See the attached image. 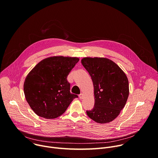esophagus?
Masks as SVG:
<instances>
[{"instance_id":"esophagus-1","label":"esophagus","mask_w":158,"mask_h":158,"mask_svg":"<svg viewBox=\"0 0 158 158\" xmlns=\"http://www.w3.org/2000/svg\"><path fill=\"white\" fill-rule=\"evenodd\" d=\"M79 98H80L81 99H83V98H84V96H83V94H82V93H81V94L79 95Z\"/></svg>"}]
</instances>
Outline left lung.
<instances>
[{
  "label": "left lung",
  "mask_w": 158,
  "mask_h": 158,
  "mask_svg": "<svg viewBox=\"0 0 158 158\" xmlns=\"http://www.w3.org/2000/svg\"><path fill=\"white\" fill-rule=\"evenodd\" d=\"M81 63L91 76L94 89V106L86 110L87 116L101 124L113 121L129 96L126 75L115 62L106 58L85 57Z\"/></svg>",
  "instance_id": "left-lung-1"
}]
</instances>
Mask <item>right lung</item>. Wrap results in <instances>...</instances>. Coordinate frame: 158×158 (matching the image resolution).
<instances>
[{"label":"right lung","instance_id":"obj_1","mask_svg":"<svg viewBox=\"0 0 158 158\" xmlns=\"http://www.w3.org/2000/svg\"><path fill=\"white\" fill-rule=\"evenodd\" d=\"M79 59L54 56L39 62L27 76L24 91L31 109L40 117L55 119L77 95L70 92L67 76Z\"/></svg>","mask_w":158,"mask_h":158}]
</instances>
